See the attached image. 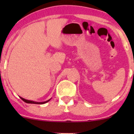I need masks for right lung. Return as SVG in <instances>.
<instances>
[{"label": "right lung", "mask_w": 134, "mask_h": 134, "mask_svg": "<svg viewBox=\"0 0 134 134\" xmlns=\"http://www.w3.org/2000/svg\"><path fill=\"white\" fill-rule=\"evenodd\" d=\"M20 98H21V99H22L23 101H24V102H26V103H31V104H44L48 102L51 99H50L49 100H47L46 101H44V102H36V101H30V100H27V99H24V98H21V97H20Z\"/></svg>", "instance_id": "right-lung-1"}]
</instances>
